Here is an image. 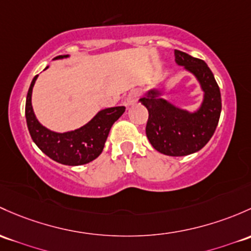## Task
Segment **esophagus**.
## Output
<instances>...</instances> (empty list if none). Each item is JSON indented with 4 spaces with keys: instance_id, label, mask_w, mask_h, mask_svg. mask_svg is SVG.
I'll return each instance as SVG.
<instances>
[{
    "instance_id": "obj_1",
    "label": "esophagus",
    "mask_w": 251,
    "mask_h": 251,
    "mask_svg": "<svg viewBox=\"0 0 251 251\" xmlns=\"http://www.w3.org/2000/svg\"><path fill=\"white\" fill-rule=\"evenodd\" d=\"M137 101H138V94H137L136 91H130L127 94V96H126L125 99V104L126 105H132L134 103H137Z\"/></svg>"
}]
</instances>
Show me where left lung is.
Masks as SVG:
<instances>
[{
    "mask_svg": "<svg viewBox=\"0 0 251 251\" xmlns=\"http://www.w3.org/2000/svg\"><path fill=\"white\" fill-rule=\"evenodd\" d=\"M176 62L196 77L204 92L201 107L194 113L161 99L156 89L139 101L149 112L146 133L150 144L168 156H185L201 150L215 132L221 113V95L210 68L203 60L174 50Z\"/></svg>",
    "mask_w": 251,
    "mask_h": 251,
    "instance_id": "1",
    "label": "left lung"
}]
</instances>
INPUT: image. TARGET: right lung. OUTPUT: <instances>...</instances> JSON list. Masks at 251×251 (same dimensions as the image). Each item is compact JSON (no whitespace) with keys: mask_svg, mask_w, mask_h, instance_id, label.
Here are the masks:
<instances>
[{"mask_svg":"<svg viewBox=\"0 0 251 251\" xmlns=\"http://www.w3.org/2000/svg\"><path fill=\"white\" fill-rule=\"evenodd\" d=\"M68 55H60L54 60L65 59ZM48 68V67H47ZM38 75L31 81L26 96L25 117L28 132L36 146L50 159L67 166H80L91 162L100 156L113 124L125 112V107H112L100 110L94 118L75 131L57 133L44 127L33 113L31 96Z\"/></svg>","mask_w":251,"mask_h":251,"instance_id":"obj_1","label":"right lung"}]
</instances>
